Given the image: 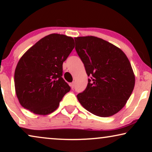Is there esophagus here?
Here are the masks:
<instances>
[{
	"mask_svg": "<svg viewBox=\"0 0 152 152\" xmlns=\"http://www.w3.org/2000/svg\"><path fill=\"white\" fill-rule=\"evenodd\" d=\"M75 82L70 83V87H71L72 89L75 87Z\"/></svg>",
	"mask_w": 152,
	"mask_h": 152,
	"instance_id": "1",
	"label": "esophagus"
}]
</instances>
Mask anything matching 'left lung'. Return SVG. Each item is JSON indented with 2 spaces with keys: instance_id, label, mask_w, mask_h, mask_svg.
Returning <instances> with one entry per match:
<instances>
[{
  "instance_id": "8db88e82",
  "label": "left lung",
  "mask_w": 152,
  "mask_h": 152,
  "mask_svg": "<svg viewBox=\"0 0 152 152\" xmlns=\"http://www.w3.org/2000/svg\"><path fill=\"white\" fill-rule=\"evenodd\" d=\"M77 53L91 79L77 95L82 107L99 117L117 113L126 104L135 85L127 57L119 48L93 36L75 38Z\"/></svg>"
}]
</instances>
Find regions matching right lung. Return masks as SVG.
Returning <instances> with one entry per match:
<instances>
[{
    "mask_svg": "<svg viewBox=\"0 0 152 152\" xmlns=\"http://www.w3.org/2000/svg\"><path fill=\"white\" fill-rule=\"evenodd\" d=\"M74 48L72 37L51 34L22 56L14 72V85L23 107L39 115H48L57 109L70 90L62 77L63 63Z\"/></svg>",
    "mask_w": 152,
    "mask_h": 152,
    "instance_id": "right-lung-1",
    "label": "right lung"
}]
</instances>
